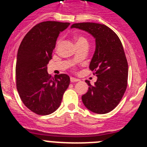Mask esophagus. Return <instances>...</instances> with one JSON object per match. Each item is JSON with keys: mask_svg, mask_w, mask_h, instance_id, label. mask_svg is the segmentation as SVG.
<instances>
[{"mask_svg": "<svg viewBox=\"0 0 147 147\" xmlns=\"http://www.w3.org/2000/svg\"><path fill=\"white\" fill-rule=\"evenodd\" d=\"M70 80H71V82H76L80 81V80H79V79H76V78H75V77H71L70 78Z\"/></svg>", "mask_w": 147, "mask_h": 147, "instance_id": "1", "label": "esophagus"}]
</instances>
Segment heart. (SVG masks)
Instances as JSON below:
<instances>
[{
  "label": "heart",
  "mask_w": 147,
  "mask_h": 147,
  "mask_svg": "<svg viewBox=\"0 0 147 147\" xmlns=\"http://www.w3.org/2000/svg\"><path fill=\"white\" fill-rule=\"evenodd\" d=\"M75 42H76V44H80V43H83V42H87L88 43V41H87V39L85 38V37H82V36H76L75 37ZM61 41L60 40H59L57 42V45H56V49H57L59 47V45H60Z\"/></svg>",
  "instance_id": "1"
}]
</instances>
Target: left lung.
<instances>
[{"label":"left lung","mask_w":147,"mask_h":147,"mask_svg":"<svg viewBox=\"0 0 147 147\" xmlns=\"http://www.w3.org/2000/svg\"><path fill=\"white\" fill-rule=\"evenodd\" d=\"M71 28L85 31L96 39V49L90 69L96 75L94 85L82 96L85 107L95 113L112 111L119 104L127 87L128 64L118 35L107 26L96 23H74Z\"/></svg>","instance_id":"8db88e82"}]
</instances>
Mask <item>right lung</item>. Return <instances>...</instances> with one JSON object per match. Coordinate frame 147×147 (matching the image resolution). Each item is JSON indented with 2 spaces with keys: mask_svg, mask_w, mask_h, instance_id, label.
I'll list each match as a JSON object with an SVG mask.
<instances>
[{
  "mask_svg": "<svg viewBox=\"0 0 147 147\" xmlns=\"http://www.w3.org/2000/svg\"><path fill=\"white\" fill-rule=\"evenodd\" d=\"M69 23L45 21L26 34L18 49L16 62V85L22 102L38 115H49L60 106L70 84L67 74L49 75L47 65L59 33Z\"/></svg>",
  "mask_w": 147,
  "mask_h": 147,
  "instance_id": "obj_1",
  "label": "right lung"
}]
</instances>
